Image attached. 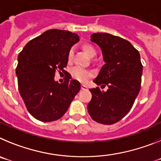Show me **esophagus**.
Returning a JSON list of instances; mask_svg holds the SVG:
<instances>
[{
  "mask_svg": "<svg viewBox=\"0 0 161 161\" xmlns=\"http://www.w3.org/2000/svg\"><path fill=\"white\" fill-rule=\"evenodd\" d=\"M81 89L85 90V89H87V86L85 85H81Z\"/></svg>",
  "mask_w": 161,
  "mask_h": 161,
  "instance_id": "esophagus-1",
  "label": "esophagus"
}]
</instances>
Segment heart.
<instances>
[{"label":"heart","mask_w":161,"mask_h":161,"mask_svg":"<svg viewBox=\"0 0 161 161\" xmlns=\"http://www.w3.org/2000/svg\"><path fill=\"white\" fill-rule=\"evenodd\" d=\"M83 49L85 51V52L87 54L88 56H89L90 58L95 57L97 55V51L94 48V47L91 44H85L83 46ZM73 49H71L68 52V61H71L72 59V56H73ZM72 76L76 80H79V81L85 82L88 80V78L90 76V73L89 72H87L86 70L83 69L81 68H74L72 70Z\"/></svg>","instance_id":"obj_1"}]
</instances>
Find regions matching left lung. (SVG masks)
Wrapping results in <instances>:
<instances>
[{
  "mask_svg": "<svg viewBox=\"0 0 161 161\" xmlns=\"http://www.w3.org/2000/svg\"><path fill=\"white\" fill-rule=\"evenodd\" d=\"M90 38L100 47L105 62L93 82L108 85V89H89L92 99L88 111L97 123L114 124L130 111L139 94L143 73L140 55L130 42L120 37L94 33Z\"/></svg>",
  "mask_w": 161,
  "mask_h": 161,
  "instance_id": "1",
  "label": "left lung"
}]
</instances>
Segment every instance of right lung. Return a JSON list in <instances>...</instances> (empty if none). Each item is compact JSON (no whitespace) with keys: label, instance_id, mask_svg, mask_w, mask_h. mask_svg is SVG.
Returning a JSON list of instances; mask_svg holds the SVG:
<instances>
[{"label":"right lung","instance_id":"add662e5","mask_svg":"<svg viewBox=\"0 0 161 161\" xmlns=\"http://www.w3.org/2000/svg\"><path fill=\"white\" fill-rule=\"evenodd\" d=\"M79 40L75 33L49 30L30 41L18 55L19 93L29 113L38 120L60 119L80 89V82L71 75L62 84L55 80V71L66 72L68 52Z\"/></svg>","mask_w":161,"mask_h":161}]
</instances>
